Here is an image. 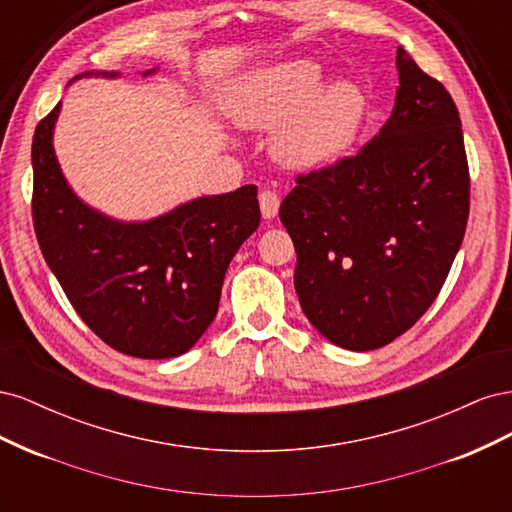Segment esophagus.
<instances>
[{"label": "esophagus", "mask_w": 512, "mask_h": 512, "mask_svg": "<svg viewBox=\"0 0 512 512\" xmlns=\"http://www.w3.org/2000/svg\"><path fill=\"white\" fill-rule=\"evenodd\" d=\"M258 203H260V211L265 215V220H273L277 211H280V196H277L273 190H262L258 194Z\"/></svg>", "instance_id": "esophagus-1"}]
</instances>
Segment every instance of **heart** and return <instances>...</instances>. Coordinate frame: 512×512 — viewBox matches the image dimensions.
I'll return each instance as SVG.
<instances>
[{"label":"heart","instance_id":"b5f03b06","mask_svg":"<svg viewBox=\"0 0 512 512\" xmlns=\"http://www.w3.org/2000/svg\"><path fill=\"white\" fill-rule=\"evenodd\" d=\"M322 79L316 61H282L232 87L226 111L243 130L277 128L271 149L282 164H329L354 145L367 117V96L352 81L322 85Z\"/></svg>","mask_w":512,"mask_h":512}]
</instances>
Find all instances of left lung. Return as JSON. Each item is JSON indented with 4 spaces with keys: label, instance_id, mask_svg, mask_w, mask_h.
<instances>
[{
    "label": "left lung",
    "instance_id": "1",
    "mask_svg": "<svg viewBox=\"0 0 512 512\" xmlns=\"http://www.w3.org/2000/svg\"><path fill=\"white\" fill-rule=\"evenodd\" d=\"M391 117L352 158L297 177L280 220L297 252L294 288L331 344L367 352L421 318L451 271L470 211L457 106L397 49Z\"/></svg>",
    "mask_w": 512,
    "mask_h": 512
}]
</instances>
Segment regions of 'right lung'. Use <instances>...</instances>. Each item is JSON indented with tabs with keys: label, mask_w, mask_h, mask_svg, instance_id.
I'll use <instances>...</instances> for the list:
<instances>
[{
	"label": "right lung",
	"mask_w": 512,
	"mask_h": 512,
	"mask_svg": "<svg viewBox=\"0 0 512 512\" xmlns=\"http://www.w3.org/2000/svg\"><path fill=\"white\" fill-rule=\"evenodd\" d=\"M59 111L61 102L38 123L32 145V213L46 265L104 344L136 359L188 352L218 314L232 256L260 224L258 188L200 196L147 222L108 218L61 173L53 149Z\"/></svg>",
	"instance_id": "1"
}]
</instances>
